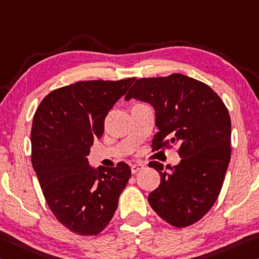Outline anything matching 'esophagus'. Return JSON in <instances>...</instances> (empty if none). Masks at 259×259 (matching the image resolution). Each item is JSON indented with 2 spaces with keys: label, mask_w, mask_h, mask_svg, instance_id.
I'll use <instances>...</instances> for the list:
<instances>
[{
  "label": "esophagus",
  "mask_w": 259,
  "mask_h": 259,
  "mask_svg": "<svg viewBox=\"0 0 259 259\" xmlns=\"http://www.w3.org/2000/svg\"><path fill=\"white\" fill-rule=\"evenodd\" d=\"M144 163L142 162H137V163H134V165H131V171H133V174H136L137 171L142 170L143 168H144Z\"/></svg>",
  "instance_id": "obj_1"
}]
</instances>
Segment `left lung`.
<instances>
[{"mask_svg":"<svg viewBox=\"0 0 259 259\" xmlns=\"http://www.w3.org/2000/svg\"><path fill=\"white\" fill-rule=\"evenodd\" d=\"M150 104L159 129L154 150L179 145L181 161L170 168L151 161L160 174L149 195L155 213L182 228L202 219L215 203L231 161V116L213 90L194 78L173 73L136 80L124 98Z\"/></svg>","mask_w":259,"mask_h":259,"instance_id":"obj_1","label":"left lung"}]
</instances>
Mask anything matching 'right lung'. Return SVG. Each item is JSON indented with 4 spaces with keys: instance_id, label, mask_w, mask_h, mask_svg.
Wrapping results in <instances>:
<instances>
[{
    "instance_id": "obj_1",
    "label": "right lung",
    "mask_w": 259,
    "mask_h": 259,
    "mask_svg": "<svg viewBox=\"0 0 259 259\" xmlns=\"http://www.w3.org/2000/svg\"><path fill=\"white\" fill-rule=\"evenodd\" d=\"M135 78L86 80L53 91L41 101L31 130L32 165L49 208L79 235H97L112 220L131 169L90 166V150L105 117Z\"/></svg>"
}]
</instances>
